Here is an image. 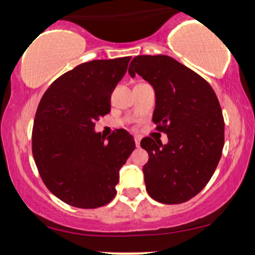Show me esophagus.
Wrapping results in <instances>:
<instances>
[{"mask_svg":"<svg viewBox=\"0 0 255 255\" xmlns=\"http://www.w3.org/2000/svg\"><path fill=\"white\" fill-rule=\"evenodd\" d=\"M134 140H135V145L137 146V147H139V146H140V136L135 135V136H134Z\"/></svg>","mask_w":255,"mask_h":255,"instance_id":"34e87169","label":"esophagus"}]
</instances>
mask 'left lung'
I'll use <instances>...</instances> for the list:
<instances>
[{"instance_id":"obj_1","label":"left lung","mask_w":255,"mask_h":255,"mask_svg":"<svg viewBox=\"0 0 255 255\" xmlns=\"http://www.w3.org/2000/svg\"><path fill=\"white\" fill-rule=\"evenodd\" d=\"M128 73L153 86L152 121L168 144L150 136L140 142L148 153L142 168L146 191L163 204H181L201 192L217 168L224 146V119L211 85L165 55L133 58Z\"/></svg>"}]
</instances>
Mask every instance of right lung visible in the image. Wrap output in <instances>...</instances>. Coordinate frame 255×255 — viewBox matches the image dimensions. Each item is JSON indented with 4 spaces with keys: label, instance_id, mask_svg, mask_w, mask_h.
<instances>
[{
    "label": "right lung",
    "instance_id": "right-lung-1",
    "mask_svg": "<svg viewBox=\"0 0 255 255\" xmlns=\"http://www.w3.org/2000/svg\"><path fill=\"white\" fill-rule=\"evenodd\" d=\"M130 56L93 60L64 73L45 91L32 129V153L44 184L63 203L96 209L116 195L119 171L135 148L126 129L108 140L95 131Z\"/></svg>",
    "mask_w": 255,
    "mask_h": 255
}]
</instances>
